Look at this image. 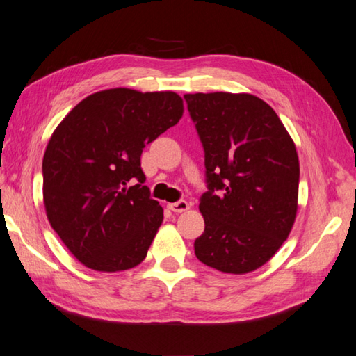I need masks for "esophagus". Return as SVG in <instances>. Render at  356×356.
Returning <instances> with one entry per match:
<instances>
[{
	"mask_svg": "<svg viewBox=\"0 0 356 356\" xmlns=\"http://www.w3.org/2000/svg\"><path fill=\"white\" fill-rule=\"evenodd\" d=\"M189 207H191V204L187 203L186 200H179V201H175V203H170L169 204V209L173 211V212H177V213L184 212V211L189 209Z\"/></svg>",
	"mask_w": 356,
	"mask_h": 356,
	"instance_id": "esophagus-1",
	"label": "esophagus"
}]
</instances>
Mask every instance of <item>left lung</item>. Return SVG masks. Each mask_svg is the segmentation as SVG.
<instances>
[{"instance_id":"1","label":"left lung","mask_w":356,"mask_h":356,"mask_svg":"<svg viewBox=\"0 0 356 356\" xmlns=\"http://www.w3.org/2000/svg\"><path fill=\"white\" fill-rule=\"evenodd\" d=\"M184 99L203 144L207 184L195 256L223 273L257 270L296 218V147L276 111L256 96L197 92Z\"/></svg>"}]
</instances>
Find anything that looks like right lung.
<instances>
[{"instance_id": "1", "label": "right lung", "mask_w": 356, "mask_h": 356, "mask_svg": "<svg viewBox=\"0 0 356 356\" xmlns=\"http://www.w3.org/2000/svg\"><path fill=\"white\" fill-rule=\"evenodd\" d=\"M183 116L177 92L113 88L68 113L43 156V200L52 229L96 271L139 265L163 223L140 169L145 144Z\"/></svg>"}]
</instances>
